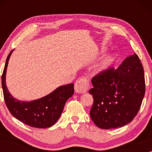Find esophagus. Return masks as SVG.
I'll return each mask as SVG.
<instances>
[{
	"instance_id": "obj_1",
	"label": "esophagus",
	"mask_w": 152,
	"mask_h": 152,
	"mask_svg": "<svg viewBox=\"0 0 152 152\" xmlns=\"http://www.w3.org/2000/svg\"><path fill=\"white\" fill-rule=\"evenodd\" d=\"M89 82L87 78H80L75 83V91L77 93H86L88 89Z\"/></svg>"
}]
</instances>
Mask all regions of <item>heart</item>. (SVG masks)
<instances>
[{"mask_svg":"<svg viewBox=\"0 0 152 152\" xmlns=\"http://www.w3.org/2000/svg\"><path fill=\"white\" fill-rule=\"evenodd\" d=\"M104 69V66H101L100 68H99V72H102V70Z\"/></svg>","mask_w":152,"mask_h":152,"instance_id":"1","label":"heart"}]
</instances>
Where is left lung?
<instances>
[{
	"label": "left lung",
	"instance_id": "8db88e82",
	"mask_svg": "<svg viewBox=\"0 0 152 152\" xmlns=\"http://www.w3.org/2000/svg\"><path fill=\"white\" fill-rule=\"evenodd\" d=\"M144 69L136 54L118 68L110 67L93 77L89 90L91 119L103 129L122 127L136 117L145 93Z\"/></svg>",
	"mask_w": 152,
	"mask_h": 152
}]
</instances>
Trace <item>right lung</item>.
<instances>
[{
  "instance_id": "right-lung-1",
  "label": "right lung",
  "mask_w": 152,
  "mask_h": 152,
  "mask_svg": "<svg viewBox=\"0 0 152 152\" xmlns=\"http://www.w3.org/2000/svg\"><path fill=\"white\" fill-rule=\"evenodd\" d=\"M6 59L2 75V88L5 104L14 118L23 123L35 128L50 127L55 124L63 111L66 101L74 93V84L59 86L50 94L32 102L18 101L10 95L5 84V75L8 61Z\"/></svg>"
}]
</instances>
